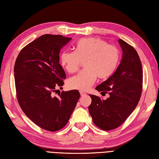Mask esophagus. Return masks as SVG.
Segmentation results:
<instances>
[{"label": "esophagus", "instance_id": "obj_1", "mask_svg": "<svg viewBox=\"0 0 159 159\" xmlns=\"http://www.w3.org/2000/svg\"><path fill=\"white\" fill-rule=\"evenodd\" d=\"M80 95L82 97H83V96H85V95H87L85 93H84V92H83V91H80Z\"/></svg>", "mask_w": 159, "mask_h": 159}]
</instances>
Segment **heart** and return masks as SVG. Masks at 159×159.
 <instances>
[{
  "instance_id": "1",
  "label": "heart",
  "mask_w": 159,
  "mask_h": 159,
  "mask_svg": "<svg viewBox=\"0 0 159 159\" xmlns=\"http://www.w3.org/2000/svg\"><path fill=\"white\" fill-rule=\"evenodd\" d=\"M120 60L117 48L108 45L104 40L96 37L83 38L75 43V51H64L60 55V64L68 72L79 70L81 61L84 69L68 81L72 89L87 91L94 84L98 76L100 79L109 78L116 70Z\"/></svg>"
}]
</instances>
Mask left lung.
<instances>
[{"mask_svg": "<svg viewBox=\"0 0 159 159\" xmlns=\"http://www.w3.org/2000/svg\"><path fill=\"white\" fill-rule=\"evenodd\" d=\"M123 57L113 75L95 87L110 97L102 99L89 95L91 104L89 112L94 124L104 131L119 127L137 106L141 97L143 70L137 51L129 44L119 39Z\"/></svg>", "mask_w": 159, "mask_h": 159, "instance_id": "1", "label": "left lung"}]
</instances>
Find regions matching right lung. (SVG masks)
<instances>
[{
	"instance_id": "obj_1",
	"label": "right lung",
	"mask_w": 159,
	"mask_h": 159,
	"mask_svg": "<svg viewBox=\"0 0 159 159\" xmlns=\"http://www.w3.org/2000/svg\"><path fill=\"white\" fill-rule=\"evenodd\" d=\"M70 40L62 35L40 36L21 50L15 63L18 103L33 123L47 131L66 126L80 96L77 90L54 95L66 78L59 54Z\"/></svg>"
}]
</instances>
